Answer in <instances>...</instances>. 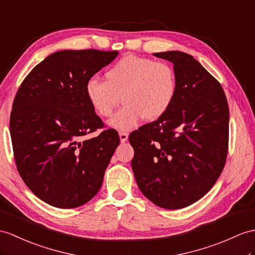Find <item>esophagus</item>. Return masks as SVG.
Instances as JSON below:
<instances>
[{"instance_id": "obj_1", "label": "esophagus", "mask_w": 255, "mask_h": 255, "mask_svg": "<svg viewBox=\"0 0 255 255\" xmlns=\"http://www.w3.org/2000/svg\"><path fill=\"white\" fill-rule=\"evenodd\" d=\"M119 136H120V141L121 142H126L128 138V134L127 132H119Z\"/></svg>"}]
</instances>
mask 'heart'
<instances>
[{
  "label": "heart",
  "instance_id": "heart-1",
  "mask_svg": "<svg viewBox=\"0 0 255 255\" xmlns=\"http://www.w3.org/2000/svg\"><path fill=\"white\" fill-rule=\"evenodd\" d=\"M177 80L173 67L165 61L127 56L105 72V81L90 79L85 95L92 109L103 118H109L122 102L124 107L109 121L121 131L136 128L145 118L157 120L174 103Z\"/></svg>",
  "mask_w": 255,
  "mask_h": 255
}]
</instances>
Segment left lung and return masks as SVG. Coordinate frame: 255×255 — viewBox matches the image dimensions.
Returning a JSON list of instances; mask_svg holds the SVG:
<instances>
[{"mask_svg": "<svg viewBox=\"0 0 255 255\" xmlns=\"http://www.w3.org/2000/svg\"><path fill=\"white\" fill-rule=\"evenodd\" d=\"M153 55L174 65L177 92L164 116L129 135L132 169L146 198L160 208L177 210L206 195L224 169L229 109L219 81L191 55Z\"/></svg>", "mask_w": 255, "mask_h": 255, "instance_id": "obj_1", "label": "left lung"}]
</instances>
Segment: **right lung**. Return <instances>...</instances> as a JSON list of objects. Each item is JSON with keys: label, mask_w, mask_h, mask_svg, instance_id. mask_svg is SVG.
I'll return each mask as SVG.
<instances>
[{"label": "right lung", "mask_w": 255, "mask_h": 255, "mask_svg": "<svg viewBox=\"0 0 255 255\" xmlns=\"http://www.w3.org/2000/svg\"><path fill=\"white\" fill-rule=\"evenodd\" d=\"M117 51H59L36 65L18 89L9 128L17 170L29 189L53 207L73 209L101 189L120 142L104 128L85 95V84Z\"/></svg>", "instance_id": "1"}]
</instances>
